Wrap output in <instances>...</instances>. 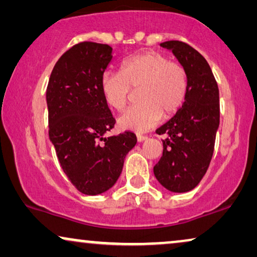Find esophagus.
<instances>
[{
  "instance_id": "34e87169",
  "label": "esophagus",
  "mask_w": 257,
  "mask_h": 257,
  "mask_svg": "<svg viewBox=\"0 0 257 257\" xmlns=\"http://www.w3.org/2000/svg\"><path fill=\"white\" fill-rule=\"evenodd\" d=\"M137 139H138V142H144V140H146L147 139V137L146 136H143V135H138L137 136Z\"/></svg>"
}]
</instances>
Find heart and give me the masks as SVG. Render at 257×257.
<instances>
[{"mask_svg": "<svg viewBox=\"0 0 257 257\" xmlns=\"http://www.w3.org/2000/svg\"><path fill=\"white\" fill-rule=\"evenodd\" d=\"M132 89H139L140 103L118 119L120 128L145 132L172 117L184 105L188 92V75L180 63L170 61L163 52L151 50L137 54L121 63L120 71L105 72L100 90L105 101L115 111L127 105Z\"/></svg>", "mask_w": 257, "mask_h": 257, "instance_id": "heart-1", "label": "heart"}]
</instances>
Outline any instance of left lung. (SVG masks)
<instances>
[{
	"mask_svg": "<svg viewBox=\"0 0 257 257\" xmlns=\"http://www.w3.org/2000/svg\"><path fill=\"white\" fill-rule=\"evenodd\" d=\"M188 75V92L173 118L157 130L166 135L163 157L153 167L157 180L168 191L185 193L199 185L212 160L220 124L219 87L205 57L191 45L167 41Z\"/></svg>",
	"mask_w": 257,
	"mask_h": 257,
	"instance_id": "1",
	"label": "left lung"
}]
</instances>
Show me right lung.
Instances as JSON below:
<instances>
[{"label":"right lung","mask_w":257,"mask_h":257,"mask_svg":"<svg viewBox=\"0 0 257 257\" xmlns=\"http://www.w3.org/2000/svg\"><path fill=\"white\" fill-rule=\"evenodd\" d=\"M111 61L110 45L80 42L56 63L47 89L49 138L66 177L86 195L101 194L117 182L137 144L130 131L105 138L115 124L100 90Z\"/></svg>","instance_id":"1"}]
</instances>
